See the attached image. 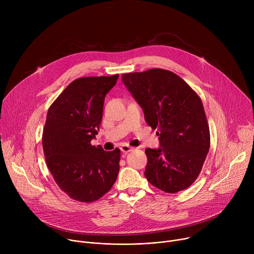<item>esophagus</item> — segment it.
<instances>
[{
  "instance_id": "34e87169",
  "label": "esophagus",
  "mask_w": 254,
  "mask_h": 254,
  "mask_svg": "<svg viewBox=\"0 0 254 254\" xmlns=\"http://www.w3.org/2000/svg\"><path fill=\"white\" fill-rule=\"evenodd\" d=\"M132 150H133V148L127 146V144H123L122 148H121V151H122L123 153H125V154H127V153L131 152Z\"/></svg>"
}]
</instances>
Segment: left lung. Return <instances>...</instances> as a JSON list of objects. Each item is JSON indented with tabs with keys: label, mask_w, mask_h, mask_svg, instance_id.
I'll list each match as a JSON object with an SVG mask.
<instances>
[{
	"label": "left lung",
	"mask_w": 254,
	"mask_h": 254,
	"mask_svg": "<svg viewBox=\"0 0 254 254\" xmlns=\"http://www.w3.org/2000/svg\"><path fill=\"white\" fill-rule=\"evenodd\" d=\"M142 108L144 120L158 129L160 147L147 149L144 176L158 189L177 193L199 176L210 148L204 107L196 92L177 74L155 68L122 75Z\"/></svg>",
	"instance_id": "1"
}]
</instances>
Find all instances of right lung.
<instances>
[{"instance_id": "1", "label": "right lung", "mask_w": 254, "mask_h": 254, "mask_svg": "<svg viewBox=\"0 0 254 254\" xmlns=\"http://www.w3.org/2000/svg\"><path fill=\"white\" fill-rule=\"evenodd\" d=\"M113 76L72 81L48 110L42 144L56 184L70 198L89 203L110 191L120 171L121 151L92 146L102 120L104 97L117 83Z\"/></svg>"}]
</instances>
